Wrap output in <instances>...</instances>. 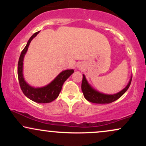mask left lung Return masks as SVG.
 <instances>
[{
  "label": "left lung",
  "instance_id": "left-lung-1",
  "mask_svg": "<svg viewBox=\"0 0 146 146\" xmlns=\"http://www.w3.org/2000/svg\"><path fill=\"white\" fill-rule=\"evenodd\" d=\"M131 81L132 75L130 77L128 84L121 91L113 95L105 94V93H102L98 91V90H95V88H93V87L90 86V84L87 81L85 75L83 74L82 82V90L84 97L88 102L95 104H110L116 101L117 100L121 98L122 95L124 94L125 92L127 91V90L128 89Z\"/></svg>",
  "mask_w": 146,
  "mask_h": 146
}]
</instances>
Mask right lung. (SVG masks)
I'll use <instances>...</instances> for the list:
<instances>
[{
	"instance_id": "add662e5",
	"label": "right lung",
	"mask_w": 146,
	"mask_h": 146,
	"mask_svg": "<svg viewBox=\"0 0 146 146\" xmlns=\"http://www.w3.org/2000/svg\"><path fill=\"white\" fill-rule=\"evenodd\" d=\"M40 31L35 33L28 40L24 49L21 52L18 63V78L21 88L24 95L29 100L40 104L50 103L58 98L63 84L71 75L74 73L73 69H67L62 71L53 81L48 84L42 87H33L25 81L23 76V61L29 44L33 38L38 34Z\"/></svg>"
}]
</instances>
